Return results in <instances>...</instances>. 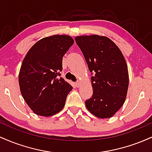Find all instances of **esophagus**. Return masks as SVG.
<instances>
[{
  "label": "esophagus",
  "mask_w": 152,
  "mask_h": 152,
  "mask_svg": "<svg viewBox=\"0 0 152 152\" xmlns=\"http://www.w3.org/2000/svg\"><path fill=\"white\" fill-rule=\"evenodd\" d=\"M80 85H81V83H80L79 81H77V82H76V87H79Z\"/></svg>",
  "instance_id": "1"
}]
</instances>
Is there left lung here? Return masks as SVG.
<instances>
[{"instance_id":"left-lung-1","label":"left lung","mask_w":152,"mask_h":152,"mask_svg":"<svg viewBox=\"0 0 152 152\" xmlns=\"http://www.w3.org/2000/svg\"><path fill=\"white\" fill-rule=\"evenodd\" d=\"M75 39L93 75V95L85 102L86 108L99 118L111 117L126 96L129 74L124 57L118 46L105 36L92 35Z\"/></svg>"}]
</instances>
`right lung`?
<instances>
[{"label":"right lung","instance_id":"right-lung-1","mask_svg":"<svg viewBox=\"0 0 152 152\" xmlns=\"http://www.w3.org/2000/svg\"><path fill=\"white\" fill-rule=\"evenodd\" d=\"M74 41L55 35L42 38L31 48L19 72V86L26 104L35 114L50 116L65 105L72 86L62 77V60Z\"/></svg>","mask_w":152,"mask_h":152}]
</instances>
